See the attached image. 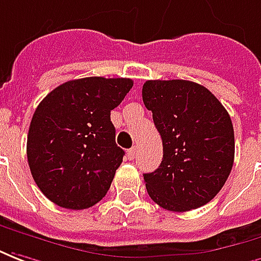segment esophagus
I'll return each mask as SVG.
<instances>
[{
  "label": "esophagus",
  "instance_id": "obj_1",
  "mask_svg": "<svg viewBox=\"0 0 261 261\" xmlns=\"http://www.w3.org/2000/svg\"><path fill=\"white\" fill-rule=\"evenodd\" d=\"M136 147H132V149H129V150H127V157H129V159H130V160H134L135 159V156H136Z\"/></svg>",
  "mask_w": 261,
  "mask_h": 261
}]
</instances>
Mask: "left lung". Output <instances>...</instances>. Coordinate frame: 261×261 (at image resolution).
Listing matches in <instances>:
<instances>
[{
  "mask_svg": "<svg viewBox=\"0 0 261 261\" xmlns=\"http://www.w3.org/2000/svg\"><path fill=\"white\" fill-rule=\"evenodd\" d=\"M142 98L163 142L159 169L143 174L149 197L173 212L208 204L233 166L228 111L208 88L188 80L146 81Z\"/></svg>",
  "mask_w": 261,
  "mask_h": 261,
  "instance_id": "1",
  "label": "left lung"
}]
</instances>
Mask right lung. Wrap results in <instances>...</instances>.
Returning a JSON list of instances; mask_svg holds the SVG:
<instances>
[{"label": "right lung", "mask_w": 261, "mask_h": 261, "mask_svg": "<svg viewBox=\"0 0 261 261\" xmlns=\"http://www.w3.org/2000/svg\"><path fill=\"white\" fill-rule=\"evenodd\" d=\"M134 86L130 79L86 77L49 92L29 126V169L46 198L86 210L110 190L125 151L115 142L111 111Z\"/></svg>", "instance_id": "1"}]
</instances>
